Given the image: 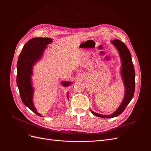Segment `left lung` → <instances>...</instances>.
Returning a JSON list of instances; mask_svg holds the SVG:
<instances>
[{"label": "left lung", "mask_w": 151, "mask_h": 151, "mask_svg": "<svg viewBox=\"0 0 151 151\" xmlns=\"http://www.w3.org/2000/svg\"><path fill=\"white\" fill-rule=\"evenodd\" d=\"M111 43L116 46L121 57L122 62L121 72L125 86V96L121 105L111 114L103 115L95 113L91 109L93 115L102 118H112L120 115L132 100L135 89V72L129 50L119 40L116 39L112 41Z\"/></svg>", "instance_id": "left-lung-1"}]
</instances>
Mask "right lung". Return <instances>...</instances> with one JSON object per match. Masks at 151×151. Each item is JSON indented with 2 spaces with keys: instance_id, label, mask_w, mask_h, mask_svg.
I'll use <instances>...</instances> for the list:
<instances>
[{
  "instance_id": "obj_1",
  "label": "right lung",
  "mask_w": 151,
  "mask_h": 151,
  "mask_svg": "<svg viewBox=\"0 0 151 151\" xmlns=\"http://www.w3.org/2000/svg\"><path fill=\"white\" fill-rule=\"evenodd\" d=\"M52 41V40L49 38L38 37L30 39L24 46L17 63V83L21 100L27 107L39 116H42L37 111L33 103L34 88L31 83L32 67L40 59L43 51L46 48V45L51 43ZM62 84L68 86L71 82L63 81Z\"/></svg>"
}]
</instances>
